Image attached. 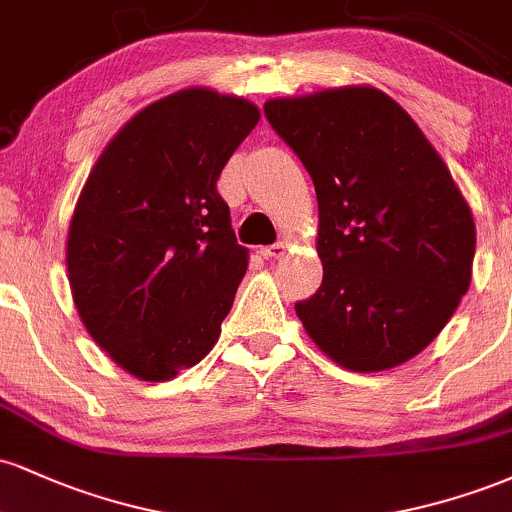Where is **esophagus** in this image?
<instances>
[{
  "label": "esophagus",
  "instance_id": "1",
  "mask_svg": "<svg viewBox=\"0 0 512 512\" xmlns=\"http://www.w3.org/2000/svg\"><path fill=\"white\" fill-rule=\"evenodd\" d=\"M286 250H289V245L286 243H274V245H267V248H260V255L264 260H274V257L284 255Z\"/></svg>",
  "mask_w": 512,
  "mask_h": 512
}]
</instances>
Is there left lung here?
Masks as SVG:
<instances>
[{
  "instance_id": "obj_1",
  "label": "left lung",
  "mask_w": 512,
  "mask_h": 512,
  "mask_svg": "<svg viewBox=\"0 0 512 512\" xmlns=\"http://www.w3.org/2000/svg\"><path fill=\"white\" fill-rule=\"evenodd\" d=\"M264 115L310 173L322 284L305 332L356 373L424 351L472 281V209L402 105L373 86L272 98Z\"/></svg>"
}]
</instances>
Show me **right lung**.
Instances as JSON below:
<instances>
[{
    "instance_id": "obj_1",
    "label": "right lung",
    "mask_w": 512,
    "mask_h": 512,
    "mask_svg": "<svg viewBox=\"0 0 512 512\" xmlns=\"http://www.w3.org/2000/svg\"><path fill=\"white\" fill-rule=\"evenodd\" d=\"M257 122L245 98L185 88L139 110L88 175L69 286L93 342L137 378H175L219 339L248 250L216 180Z\"/></svg>"
}]
</instances>
